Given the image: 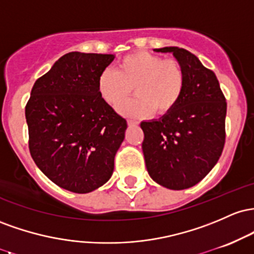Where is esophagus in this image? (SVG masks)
<instances>
[{"label":"esophagus","mask_w":254,"mask_h":254,"mask_svg":"<svg viewBox=\"0 0 254 254\" xmlns=\"http://www.w3.org/2000/svg\"><path fill=\"white\" fill-rule=\"evenodd\" d=\"M127 124L128 126H136V125H138V121H135V120H127Z\"/></svg>","instance_id":"34e87169"}]
</instances>
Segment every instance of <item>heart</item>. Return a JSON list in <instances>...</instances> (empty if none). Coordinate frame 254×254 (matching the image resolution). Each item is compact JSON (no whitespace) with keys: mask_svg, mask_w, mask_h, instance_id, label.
<instances>
[{"mask_svg":"<svg viewBox=\"0 0 254 254\" xmlns=\"http://www.w3.org/2000/svg\"><path fill=\"white\" fill-rule=\"evenodd\" d=\"M186 84L185 70L176 60H165L149 51L124 56L118 70L107 68L99 74L97 86L107 103L118 107L132 93L135 98L120 107L125 115L144 118L170 113L180 102Z\"/></svg>","mask_w":254,"mask_h":254,"instance_id":"heart-1","label":"heart"}]
</instances>
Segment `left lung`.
I'll return each instance as SVG.
<instances>
[{"label":"left lung","mask_w":254,"mask_h":254,"mask_svg":"<svg viewBox=\"0 0 254 254\" xmlns=\"http://www.w3.org/2000/svg\"><path fill=\"white\" fill-rule=\"evenodd\" d=\"M173 53L186 84L178 105L157 121L141 122V147L153 181L169 190H186L201 181L221 157L226 142V97L215 73L195 55L178 47Z\"/></svg>","instance_id":"8db88e82"}]
</instances>
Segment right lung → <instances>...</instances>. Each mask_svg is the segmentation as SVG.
Instances as JSON below:
<instances>
[{
	"label": "right lung",
	"mask_w": 254,
	"mask_h": 254,
	"mask_svg": "<svg viewBox=\"0 0 254 254\" xmlns=\"http://www.w3.org/2000/svg\"><path fill=\"white\" fill-rule=\"evenodd\" d=\"M110 54L72 51L38 78L25 116L37 167L61 189L89 193L110 179L127 122L99 95Z\"/></svg>",
	"instance_id": "1"
}]
</instances>
